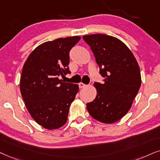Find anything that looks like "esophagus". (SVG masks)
Segmentation results:
<instances>
[{
    "instance_id": "esophagus-1",
    "label": "esophagus",
    "mask_w": 160,
    "mask_h": 160,
    "mask_svg": "<svg viewBox=\"0 0 160 160\" xmlns=\"http://www.w3.org/2000/svg\"><path fill=\"white\" fill-rule=\"evenodd\" d=\"M78 85H79V87H80V88H85V87L86 86V84H84V83H82V82H80V83H79Z\"/></svg>"
}]
</instances>
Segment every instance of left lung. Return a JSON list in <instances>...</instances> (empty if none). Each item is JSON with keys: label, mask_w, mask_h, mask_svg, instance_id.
<instances>
[{"label": "left lung", "mask_w": 160, "mask_h": 160, "mask_svg": "<svg viewBox=\"0 0 160 160\" xmlns=\"http://www.w3.org/2000/svg\"><path fill=\"white\" fill-rule=\"evenodd\" d=\"M100 66L104 83L94 82L97 96L86 104L91 116L111 124L130 110L141 86V74L136 58L128 46L112 36L103 34L84 35Z\"/></svg>", "instance_id": "1"}]
</instances>
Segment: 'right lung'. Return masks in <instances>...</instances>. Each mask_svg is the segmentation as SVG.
<instances>
[{
    "label": "right lung",
    "instance_id": "1",
    "mask_svg": "<svg viewBox=\"0 0 160 160\" xmlns=\"http://www.w3.org/2000/svg\"><path fill=\"white\" fill-rule=\"evenodd\" d=\"M80 39L73 36L45 42L32 52L23 65L20 81L22 98L32 118L48 130L65 124L78 92V84L58 78L70 73L69 52Z\"/></svg>",
    "mask_w": 160,
    "mask_h": 160
}]
</instances>
